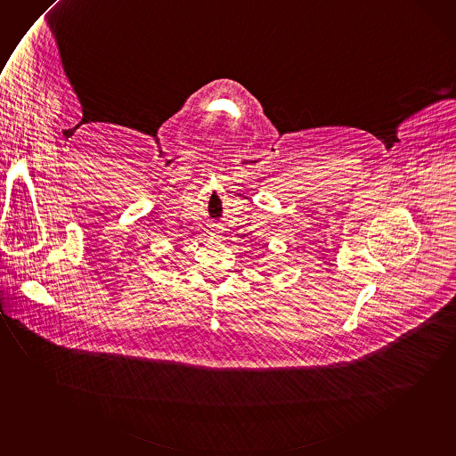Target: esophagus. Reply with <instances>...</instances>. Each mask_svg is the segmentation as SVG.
Here are the masks:
<instances>
[{
  "mask_svg": "<svg viewBox=\"0 0 456 456\" xmlns=\"http://www.w3.org/2000/svg\"><path fill=\"white\" fill-rule=\"evenodd\" d=\"M213 231H215V233H219V231H221V225H215V229H213Z\"/></svg>",
  "mask_w": 456,
  "mask_h": 456,
  "instance_id": "34e87169",
  "label": "esophagus"
}]
</instances>
